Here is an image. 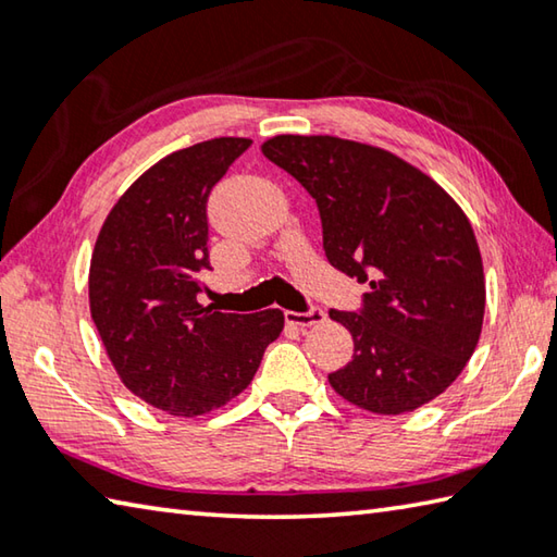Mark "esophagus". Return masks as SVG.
Here are the masks:
<instances>
[{
    "instance_id": "esophagus-1",
    "label": "esophagus",
    "mask_w": 557,
    "mask_h": 557,
    "mask_svg": "<svg viewBox=\"0 0 557 557\" xmlns=\"http://www.w3.org/2000/svg\"><path fill=\"white\" fill-rule=\"evenodd\" d=\"M285 319L295 326H314V324H322L326 314L322 307H309L307 312H285Z\"/></svg>"
}]
</instances>
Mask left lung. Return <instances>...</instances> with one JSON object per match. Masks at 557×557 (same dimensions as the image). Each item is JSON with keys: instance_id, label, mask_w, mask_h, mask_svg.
Wrapping results in <instances>:
<instances>
[{"instance_id": "left-lung-1", "label": "left lung", "mask_w": 557, "mask_h": 557, "mask_svg": "<svg viewBox=\"0 0 557 557\" xmlns=\"http://www.w3.org/2000/svg\"><path fill=\"white\" fill-rule=\"evenodd\" d=\"M262 154L319 206L326 260L369 285L356 312L329 309L354 336L332 388L379 414L437 398L474 354L486 285L465 211L385 149L329 135H280Z\"/></svg>"}]
</instances>
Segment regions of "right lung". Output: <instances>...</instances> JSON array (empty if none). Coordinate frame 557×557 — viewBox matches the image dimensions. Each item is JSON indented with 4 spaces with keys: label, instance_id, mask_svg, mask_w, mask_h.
Segmentation results:
<instances>
[{
    "label": "right lung",
    "instance_id": "add662e5",
    "mask_svg": "<svg viewBox=\"0 0 557 557\" xmlns=\"http://www.w3.org/2000/svg\"><path fill=\"white\" fill-rule=\"evenodd\" d=\"M252 143L215 137L164 157L112 206L90 260V314L122 383L182 418L211 412L256 375L285 314L201 305L209 196Z\"/></svg>",
    "mask_w": 557,
    "mask_h": 557
}]
</instances>
